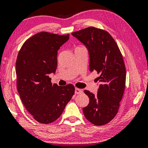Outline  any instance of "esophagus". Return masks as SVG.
<instances>
[{
	"label": "esophagus",
	"mask_w": 148,
	"mask_h": 148,
	"mask_svg": "<svg viewBox=\"0 0 148 148\" xmlns=\"http://www.w3.org/2000/svg\"><path fill=\"white\" fill-rule=\"evenodd\" d=\"M81 93H82V90L79 89V88H75V94H81Z\"/></svg>",
	"instance_id": "1"
}]
</instances>
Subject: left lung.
Returning a JSON list of instances; mask_svg holds the SVG:
<instances>
[{"label": "left lung", "instance_id": "obj_1", "mask_svg": "<svg viewBox=\"0 0 148 148\" xmlns=\"http://www.w3.org/2000/svg\"><path fill=\"white\" fill-rule=\"evenodd\" d=\"M86 46L89 52L90 72L99 74L98 93H84L90 102L83 108L86 118L96 125L110 122L118 113L125 85V64L118 45L104 30L93 26L72 33Z\"/></svg>", "mask_w": 148, "mask_h": 148}]
</instances>
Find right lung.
Listing matches in <instances>:
<instances>
[{
    "label": "right lung",
    "mask_w": 148,
    "mask_h": 148,
    "mask_svg": "<svg viewBox=\"0 0 148 148\" xmlns=\"http://www.w3.org/2000/svg\"><path fill=\"white\" fill-rule=\"evenodd\" d=\"M68 39L69 34L38 32L26 40L18 54V92L28 112L44 124L56 121L74 94L71 84H52L48 76L56 71L58 50Z\"/></svg>",
    "instance_id": "1"
}]
</instances>
